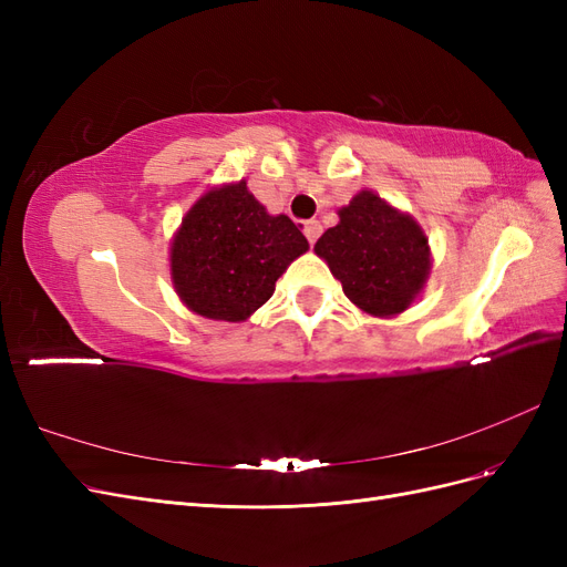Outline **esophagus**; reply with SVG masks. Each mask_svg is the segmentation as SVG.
Wrapping results in <instances>:
<instances>
[{"label":"esophagus","mask_w":567,"mask_h":567,"mask_svg":"<svg viewBox=\"0 0 567 567\" xmlns=\"http://www.w3.org/2000/svg\"><path fill=\"white\" fill-rule=\"evenodd\" d=\"M302 231H305V236H307V241H310V244L315 246V244H317V238H319V234H321V225H319L317 219H310V221H305Z\"/></svg>","instance_id":"obj_1"}]
</instances>
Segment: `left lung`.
I'll list each match as a JSON object with an SVG mask.
<instances>
[{
    "label": "left lung",
    "instance_id": "obj_1",
    "mask_svg": "<svg viewBox=\"0 0 567 567\" xmlns=\"http://www.w3.org/2000/svg\"><path fill=\"white\" fill-rule=\"evenodd\" d=\"M315 252L342 293L371 317H398L419 298L431 274V246L416 219L373 192H359Z\"/></svg>",
    "mask_w": 567,
    "mask_h": 567
}]
</instances>
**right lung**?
Masks as SVG:
<instances>
[{"label":"right lung","instance_id":"add662e5","mask_svg":"<svg viewBox=\"0 0 567 567\" xmlns=\"http://www.w3.org/2000/svg\"><path fill=\"white\" fill-rule=\"evenodd\" d=\"M310 244L286 215H269L246 179L203 194L169 246V274L188 310L246 321Z\"/></svg>","mask_w":567,"mask_h":567}]
</instances>
